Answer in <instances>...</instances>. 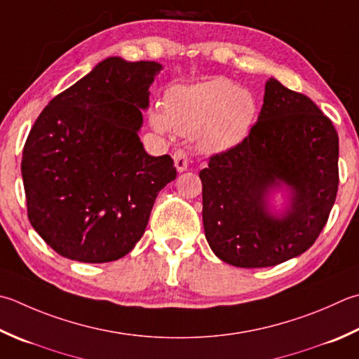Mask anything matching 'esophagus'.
I'll return each instance as SVG.
<instances>
[{
  "instance_id": "1",
  "label": "esophagus",
  "mask_w": 359,
  "mask_h": 359,
  "mask_svg": "<svg viewBox=\"0 0 359 359\" xmlns=\"http://www.w3.org/2000/svg\"><path fill=\"white\" fill-rule=\"evenodd\" d=\"M172 158H174L175 168H177L179 172L187 170V168H188V154L185 152V149H175Z\"/></svg>"
}]
</instances>
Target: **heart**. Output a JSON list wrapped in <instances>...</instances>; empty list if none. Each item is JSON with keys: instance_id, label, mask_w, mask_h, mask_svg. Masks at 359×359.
Instances as JSON below:
<instances>
[{"instance_id": "heart-1", "label": "heart", "mask_w": 359, "mask_h": 359, "mask_svg": "<svg viewBox=\"0 0 359 359\" xmlns=\"http://www.w3.org/2000/svg\"><path fill=\"white\" fill-rule=\"evenodd\" d=\"M257 116L258 104L249 90L226 77H215L196 86L172 87L163 109H152L151 124L160 133H198L202 149L221 152L243 143Z\"/></svg>"}]
</instances>
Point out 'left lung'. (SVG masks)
Returning <instances> with one entry per match:
<instances>
[{
	"instance_id": "obj_1",
	"label": "left lung",
	"mask_w": 359,
	"mask_h": 359,
	"mask_svg": "<svg viewBox=\"0 0 359 359\" xmlns=\"http://www.w3.org/2000/svg\"><path fill=\"white\" fill-rule=\"evenodd\" d=\"M338 157L332 119L271 77L248 138L213 154L199 172L203 230L216 257L236 268H269L310 249L336 201ZM280 183L293 199L276 218L265 198Z\"/></svg>"
}]
</instances>
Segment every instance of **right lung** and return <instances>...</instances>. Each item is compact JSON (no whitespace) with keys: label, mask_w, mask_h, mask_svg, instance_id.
I'll return each mask as SVG.
<instances>
[{"label":"right lung","mask_w":359,"mask_h":359,"mask_svg":"<svg viewBox=\"0 0 359 359\" xmlns=\"http://www.w3.org/2000/svg\"><path fill=\"white\" fill-rule=\"evenodd\" d=\"M160 69L109 57L35 119L21 160L27 217L59 255L82 263L128 255L177 175L168 154L149 156L138 137Z\"/></svg>","instance_id":"add662e5"}]
</instances>
